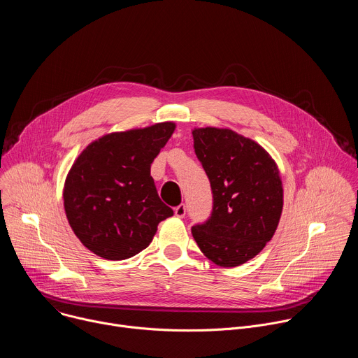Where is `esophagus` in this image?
<instances>
[{
    "label": "esophagus",
    "instance_id": "obj_1",
    "mask_svg": "<svg viewBox=\"0 0 358 358\" xmlns=\"http://www.w3.org/2000/svg\"><path fill=\"white\" fill-rule=\"evenodd\" d=\"M185 213H187V210H185L184 203H181V206L176 207V210H174V214H176V217H178V218H184V217H185Z\"/></svg>",
    "mask_w": 358,
    "mask_h": 358
}]
</instances>
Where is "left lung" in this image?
Instances as JSON below:
<instances>
[{
	"mask_svg": "<svg viewBox=\"0 0 358 358\" xmlns=\"http://www.w3.org/2000/svg\"><path fill=\"white\" fill-rule=\"evenodd\" d=\"M192 137L214 196L210 220L192 227V236L215 265L239 266L257 257L279 225L278 164L261 144L231 129L195 127Z\"/></svg>",
	"mask_w": 358,
	"mask_h": 358,
	"instance_id": "8db88e82",
	"label": "left lung"
}]
</instances>
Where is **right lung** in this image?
Masks as SVG:
<instances>
[{
  "label": "right lung",
  "instance_id": "add662e5",
  "mask_svg": "<svg viewBox=\"0 0 358 358\" xmlns=\"http://www.w3.org/2000/svg\"><path fill=\"white\" fill-rule=\"evenodd\" d=\"M174 130L176 123L163 122L108 133L72 164L64 185L65 214L79 241L97 257H134L174 214L150 176L151 163Z\"/></svg>",
  "mask_w": 358,
  "mask_h": 358
}]
</instances>
